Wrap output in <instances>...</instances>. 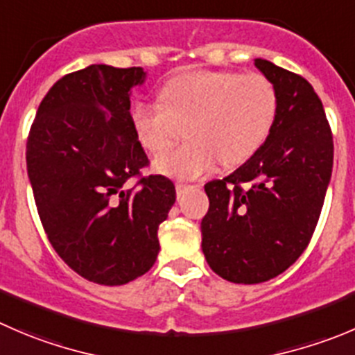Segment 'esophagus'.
<instances>
[{"label": "esophagus", "instance_id": "obj_1", "mask_svg": "<svg viewBox=\"0 0 355 355\" xmlns=\"http://www.w3.org/2000/svg\"><path fill=\"white\" fill-rule=\"evenodd\" d=\"M192 189V185H185V184H177L175 185V191H177V198H182L185 194V191Z\"/></svg>", "mask_w": 355, "mask_h": 355}]
</instances>
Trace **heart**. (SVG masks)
<instances>
[{
  "mask_svg": "<svg viewBox=\"0 0 355 355\" xmlns=\"http://www.w3.org/2000/svg\"><path fill=\"white\" fill-rule=\"evenodd\" d=\"M159 104L132 109L137 140L163 154L185 130L187 142L156 159L154 168L168 177L199 178L218 159L237 166L257 153L276 121L277 92L261 74L194 71L170 79Z\"/></svg>",
  "mask_w": 355,
  "mask_h": 355,
  "instance_id": "1",
  "label": "heart"
}]
</instances>
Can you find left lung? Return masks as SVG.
Returning <instances> with one entry per match:
<instances>
[{
  "mask_svg": "<svg viewBox=\"0 0 355 355\" xmlns=\"http://www.w3.org/2000/svg\"><path fill=\"white\" fill-rule=\"evenodd\" d=\"M254 67L277 92V114L257 153L223 180L205 185L202 253L237 284L279 276L304 253L333 170V137L311 83L265 58Z\"/></svg>",
  "mask_w": 355,
  "mask_h": 355,
  "instance_id": "left-lung-1",
  "label": "left lung"
}]
</instances>
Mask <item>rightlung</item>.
Masks as SVG:
<instances>
[{
	"label": "right lung",
	"mask_w": 355,
	"mask_h": 355,
	"mask_svg": "<svg viewBox=\"0 0 355 355\" xmlns=\"http://www.w3.org/2000/svg\"><path fill=\"white\" fill-rule=\"evenodd\" d=\"M142 67L92 64L58 79L27 139V175L51 246L92 283L119 286L146 274L159 253L157 229L175 185L150 175L130 187L147 156L130 119Z\"/></svg>",
	"instance_id": "right-lung-1"
}]
</instances>
